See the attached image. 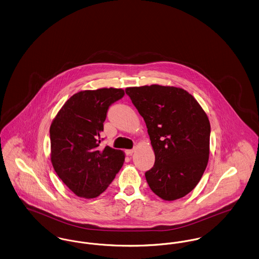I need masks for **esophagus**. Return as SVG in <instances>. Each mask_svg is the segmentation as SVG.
I'll return each instance as SVG.
<instances>
[{
  "label": "esophagus",
  "instance_id": "obj_1",
  "mask_svg": "<svg viewBox=\"0 0 259 259\" xmlns=\"http://www.w3.org/2000/svg\"><path fill=\"white\" fill-rule=\"evenodd\" d=\"M135 151V149L133 148V149H127V150H125V153H126V155H128V156H131L132 154H133V152Z\"/></svg>",
  "mask_w": 259,
  "mask_h": 259
}]
</instances>
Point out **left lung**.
Instances as JSON below:
<instances>
[{"instance_id":"8db88e82","label":"left lung","mask_w":259,"mask_h":259,"mask_svg":"<svg viewBox=\"0 0 259 259\" xmlns=\"http://www.w3.org/2000/svg\"><path fill=\"white\" fill-rule=\"evenodd\" d=\"M125 92L147 124L154 150V165L145 174L150 189L166 201L184 197L198 185L209 160L206 112L182 88L153 84Z\"/></svg>"}]
</instances>
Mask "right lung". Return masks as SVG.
<instances>
[{"label": "right lung", "instance_id": "add662e5", "mask_svg": "<svg viewBox=\"0 0 259 259\" xmlns=\"http://www.w3.org/2000/svg\"><path fill=\"white\" fill-rule=\"evenodd\" d=\"M123 96V90L116 88L80 91L64 104L51 123L52 166L78 197H98L123 165V151L100 147L109 108Z\"/></svg>", "mask_w": 259, "mask_h": 259}]
</instances>
